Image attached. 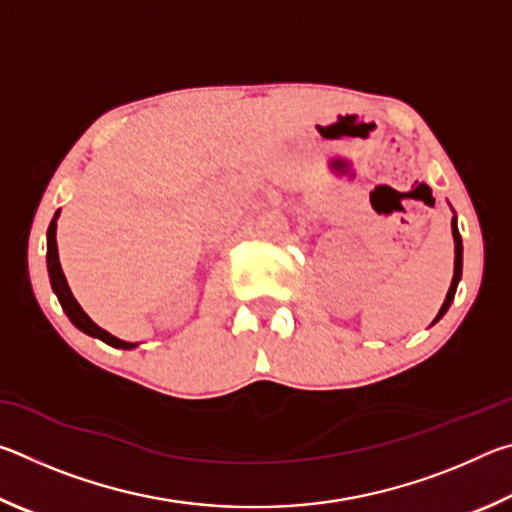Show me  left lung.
I'll return each instance as SVG.
<instances>
[{
	"instance_id": "8db88e82",
	"label": "left lung",
	"mask_w": 512,
	"mask_h": 512,
	"mask_svg": "<svg viewBox=\"0 0 512 512\" xmlns=\"http://www.w3.org/2000/svg\"><path fill=\"white\" fill-rule=\"evenodd\" d=\"M452 235H454V277H452V287H449V291H447V298H445V302H443V307H440V311H438V316H436V320H440L445 316V311L449 309V305H452V300H454V293H456V287H458V280H461V273H463V241H461V235H458V228H456V216L452 219ZM436 320H433V323H436Z\"/></svg>"
}]
</instances>
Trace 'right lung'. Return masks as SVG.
<instances>
[{
  "label": "right lung",
  "mask_w": 512,
  "mask_h": 512,
  "mask_svg": "<svg viewBox=\"0 0 512 512\" xmlns=\"http://www.w3.org/2000/svg\"><path fill=\"white\" fill-rule=\"evenodd\" d=\"M56 219H58V212L54 214V219L49 223V230H47V268H49V280H51V289L60 300V307L67 314V318L72 320V323L81 329V332L90 334V336H97L103 343L112 345V348H121V350H133L137 343H126L117 339V336L108 334L106 329H101L97 323H92V318L85 314L81 309L79 302L72 296V291L67 287V280H65V273L63 268H60L58 262V246H56Z\"/></svg>",
  "instance_id": "1"
}]
</instances>
